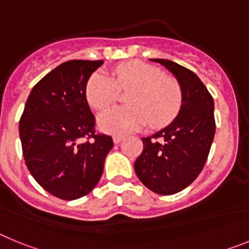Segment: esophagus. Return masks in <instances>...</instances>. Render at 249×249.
<instances>
[{"mask_svg":"<svg viewBox=\"0 0 249 249\" xmlns=\"http://www.w3.org/2000/svg\"><path fill=\"white\" fill-rule=\"evenodd\" d=\"M124 140V136H120V135H114L113 136V142L114 143H120L121 141Z\"/></svg>","mask_w":249,"mask_h":249,"instance_id":"obj_1","label":"esophagus"}]
</instances>
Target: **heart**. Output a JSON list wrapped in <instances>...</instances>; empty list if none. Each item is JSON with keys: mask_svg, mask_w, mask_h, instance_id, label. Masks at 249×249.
<instances>
[{"mask_svg": "<svg viewBox=\"0 0 249 249\" xmlns=\"http://www.w3.org/2000/svg\"><path fill=\"white\" fill-rule=\"evenodd\" d=\"M120 89H129L126 96L128 105L108 109L98 118L100 128L108 133L124 135L148 123L152 127H163L181 109L182 91L177 81L141 61L121 63L112 77L94 72L86 85V98L91 107L102 111L117 101Z\"/></svg>", "mask_w": 249, "mask_h": 249, "instance_id": "heart-1", "label": "heart"}]
</instances>
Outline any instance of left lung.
Segmentation results:
<instances>
[{
	"instance_id": "obj_1",
	"label": "left lung",
	"mask_w": 249,
	"mask_h": 249,
	"mask_svg": "<svg viewBox=\"0 0 249 249\" xmlns=\"http://www.w3.org/2000/svg\"><path fill=\"white\" fill-rule=\"evenodd\" d=\"M172 72L181 86L177 117L163 129L142 138L143 151L135 162L140 181L152 192H181L198 177L215 133L214 102L198 76L173 61L151 59Z\"/></svg>"
}]
</instances>
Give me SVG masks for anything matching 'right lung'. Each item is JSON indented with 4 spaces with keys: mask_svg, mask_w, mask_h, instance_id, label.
<instances>
[{
    "mask_svg": "<svg viewBox=\"0 0 249 249\" xmlns=\"http://www.w3.org/2000/svg\"><path fill=\"white\" fill-rule=\"evenodd\" d=\"M103 61L72 59L36 83L19 120L22 153L31 175L66 201L89 195L100 182L111 136L96 133L86 85Z\"/></svg>",
    "mask_w": 249,
    "mask_h": 249,
    "instance_id": "right-lung-1",
    "label": "right lung"
}]
</instances>
